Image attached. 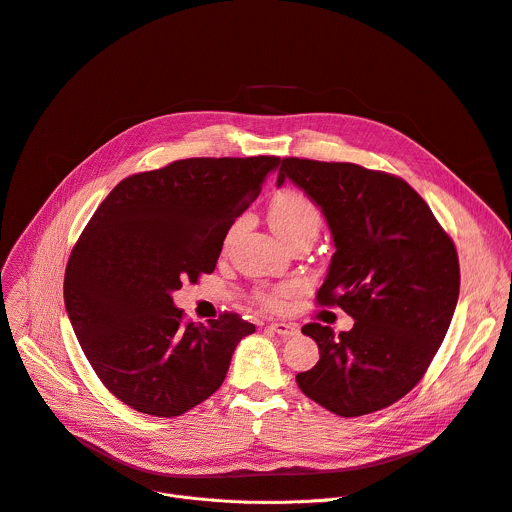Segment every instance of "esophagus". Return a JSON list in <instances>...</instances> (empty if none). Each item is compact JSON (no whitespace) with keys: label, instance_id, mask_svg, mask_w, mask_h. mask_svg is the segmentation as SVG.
I'll list each match as a JSON object with an SVG mask.
<instances>
[{"label":"esophagus","instance_id":"1","mask_svg":"<svg viewBox=\"0 0 512 512\" xmlns=\"http://www.w3.org/2000/svg\"><path fill=\"white\" fill-rule=\"evenodd\" d=\"M269 329L273 331V333H277L280 337H294V335H298V324H294V322H280V320H275V322H271L269 324Z\"/></svg>","mask_w":512,"mask_h":512}]
</instances>
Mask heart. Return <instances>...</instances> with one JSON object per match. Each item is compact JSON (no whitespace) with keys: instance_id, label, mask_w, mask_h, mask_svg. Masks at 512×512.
<instances>
[{"instance_id":"heart-1","label":"heart","mask_w":512,"mask_h":512,"mask_svg":"<svg viewBox=\"0 0 512 512\" xmlns=\"http://www.w3.org/2000/svg\"><path fill=\"white\" fill-rule=\"evenodd\" d=\"M267 218L271 228L275 230V235L282 241H290L300 235H312L316 237V232L320 228V212L316 204L300 194V192H282L277 194L267 210ZM288 290L286 288H277L271 292L261 294V300L267 306H280L282 300L286 298Z\"/></svg>"}]
</instances>
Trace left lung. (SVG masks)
Returning a JSON list of instances; mask_svg holds the SVG:
<instances>
[{
    "label": "left lung",
    "mask_w": 512,
    "mask_h": 512,
    "mask_svg": "<svg viewBox=\"0 0 512 512\" xmlns=\"http://www.w3.org/2000/svg\"><path fill=\"white\" fill-rule=\"evenodd\" d=\"M290 179L320 208L335 253L318 304L339 306L351 331L310 322L318 363L296 376L300 390L339 416L394 404L423 378L451 324L459 296L453 241L427 202L394 175L353 163L284 159Z\"/></svg>",
    "instance_id": "obj_1"
}]
</instances>
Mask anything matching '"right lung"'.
<instances>
[{
    "label": "right lung",
    "mask_w": 512,
    "mask_h": 512,
    "mask_svg": "<svg viewBox=\"0 0 512 512\" xmlns=\"http://www.w3.org/2000/svg\"><path fill=\"white\" fill-rule=\"evenodd\" d=\"M280 157L181 159L122 179L91 216L65 271V308L104 386L153 416L212 396L255 324L224 312L185 322L183 282L212 273L226 232Z\"/></svg>",
    "instance_id": "right-lung-1"
}]
</instances>
